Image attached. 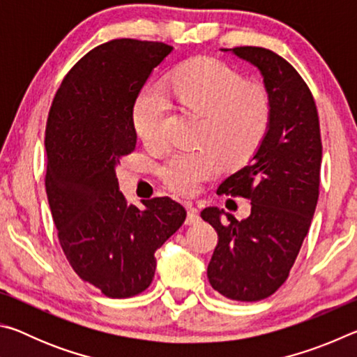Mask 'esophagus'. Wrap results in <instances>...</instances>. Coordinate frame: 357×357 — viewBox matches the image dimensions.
Masks as SVG:
<instances>
[{
	"label": "esophagus",
	"mask_w": 357,
	"mask_h": 357,
	"mask_svg": "<svg viewBox=\"0 0 357 357\" xmlns=\"http://www.w3.org/2000/svg\"><path fill=\"white\" fill-rule=\"evenodd\" d=\"M198 222H200V214H198V209L189 208V211H187L185 223L187 225H195V223H198Z\"/></svg>",
	"instance_id": "34e87169"
}]
</instances>
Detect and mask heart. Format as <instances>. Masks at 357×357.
<instances>
[{"label":"heart","instance_id":"1","mask_svg":"<svg viewBox=\"0 0 357 357\" xmlns=\"http://www.w3.org/2000/svg\"><path fill=\"white\" fill-rule=\"evenodd\" d=\"M167 91L181 105L204 116V140L228 162L253 154L268 130L271 102L259 84L244 82L238 72L213 58H195L173 72ZM170 102L159 86H148L134 108L135 129L144 142L164 137ZM220 154L213 148L174 151L160 167V176L174 192L192 195L219 173Z\"/></svg>","mask_w":357,"mask_h":357}]
</instances>
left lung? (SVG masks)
<instances>
[{"instance_id":"1","label":"left lung","mask_w":357,"mask_h":357,"mask_svg":"<svg viewBox=\"0 0 357 357\" xmlns=\"http://www.w3.org/2000/svg\"><path fill=\"white\" fill-rule=\"evenodd\" d=\"M259 70L271 102L266 135L247 165L217 193L249 198L247 219L219 208L202 211L219 234L208 266L215 291L233 301L269 298L288 279L315 214L321 135L315 100L291 64L261 47L225 48Z\"/></svg>"}]
</instances>
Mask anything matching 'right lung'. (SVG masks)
Segmentation results:
<instances>
[{
    "label": "right lung",
    "instance_id": "1",
    "mask_svg": "<svg viewBox=\"0 0 357 357\" xmlns=\"http://www.w3.org/2000/svg\"><path fill=\"white\" fill-rule=\"evenodd\" d=\"M173 47L116 39L78 61L59 86L45 130V189L59 244L82 280L108 298L146 289L155 250L185 220L172 198L126 203L116 167L137 144L134 105Z\"/></svg>",
    "mask_w": 357,
    "mask_h": 357
}]
</instances>
